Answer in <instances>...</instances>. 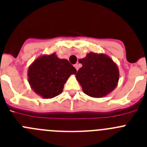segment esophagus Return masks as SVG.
Segmentation results:
<instances>
[{
  "mask_svg": "<svg viewBox=\"0 0 147 147\" xmlns=\"http://www.w3.org/2000/svg\"><path fill=\"white\" fill-rule=\"evenodd\" d=\"M74 67H75V68L76 69V71H78V70H79V65H78L77 64H75Z\"/></svg>",
  "mask_w": 147,
  "mask_h": 147,
  "instance_id": "obj_1",
  "label": "esophagus"
}]
</instances>
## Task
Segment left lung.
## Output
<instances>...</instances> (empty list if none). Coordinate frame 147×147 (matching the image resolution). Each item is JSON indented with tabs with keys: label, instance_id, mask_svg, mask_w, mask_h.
Returning a JSON list of instances; mask_svg holds the SVG:
<instances>
[{
	"label": "left lung",
	"instance_id": "8db88e82",
	"mask_svg": "<svg viewBox=\"0 0 147 147\" xmlns=\"http://www.w3.org/2000/svg\"><path fill=\"white\" fill-rule=\"evenodd\" d=\"M79 62L82 67L78 71L76 79L86 95L93 98H102L117 87L119 67L107 54L90 52Z\"/></svg>",
	"mask_w": 147,
	"mask_h": 147
}]
</instances>
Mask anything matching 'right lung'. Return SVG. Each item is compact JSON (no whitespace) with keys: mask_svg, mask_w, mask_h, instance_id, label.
Here are the masks:
<instances>
[{"mask_svg":"<svg viewBox=\"0 0 147 147\" xmlns=\"http://www.w3.org/2000/svg\"><path fill=\"white\" fill-rule=\"evenodd\" d=\"M76 70L67 59H59L56 54L40 56L30 65L28 81L35 93L43 98L57 96L63 90L65 83Z\"/></svg>","mask_w":147,"mask_h":147,"instance_id":"add662e5","label":"right lung"}]
</instances>
